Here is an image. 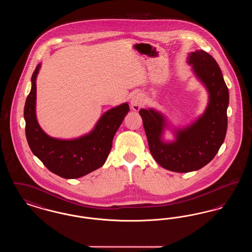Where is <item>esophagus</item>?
<instances>
[{"label":"esophagus","instance_id":"34e87169","mask_svg":"<svg viewBox=\"0 0 252 252\" xmlns=\"http://www.w3.org/2000/svg\"><path fill=\"white\" fill-rule=\"evenodd\" d=\"M144 96L142 95L141 94H133L130 99V105H131V108L133 110H140L142 106L144 105Z\"/></svg>","mask_w":252,"mask_h":252}]
</instances>
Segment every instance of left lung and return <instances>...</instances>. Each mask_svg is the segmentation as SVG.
<instances>
[{
    "mask_svg": "<svg viewBox=\"0 0 252 252\" xmlns=\"http://www.w3.org/2000/svg\"><path fill=\"white\" fill-rule=\"evenodd\" d=\"M187 63L208 93L203 113L188 126L177 127L155 108L139 111L151 155L161 167L177 173L196 171L208 164L224 143L228 127V87L216 60L203 50H195L189 53ZM166 130L173 133L172 141L164 139Z\"/></svg>",
    "mask_w": 252,
    "mask_h": 252,
    "instance_id": "1",
    "label": "left lung"
}]
</instances>
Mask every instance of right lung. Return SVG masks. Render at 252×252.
Instances as JSON below:
<instances>
[{
    "label": "right lung",
    "instance_id": "obj_1",
    "mask_svg": "<svg viewBox=\"0 0 252 252\" xmlns=\"http://www.w3.org/2000/svg\"><path fill=\"white\" fill-rule=\"evenodd\" d=\"M41 63L31 78V91L24 105L25 135L33 154L49 170L61 178L72 180L84 177L102 167L108 158L112 140L126 115L127 103L107 110L96 122L94 128L80 137L59 139L49 136L36 119V77Z\"/></svg>",
    "mask_w": 252,
    "mask_h": 252
}]
</instances>
